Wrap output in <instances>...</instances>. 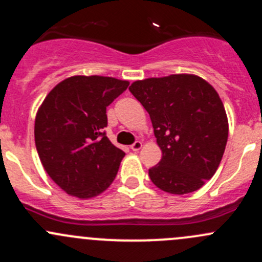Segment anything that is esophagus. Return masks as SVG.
Returning <instances> with one entry per match:
<instances>
[{
  "mask_svg": "<svg viewBox=\"0 0 262 262\" xmlns=\"http://www.w3.org/2000/svg\"><path fill=\"white\" fill-rule=\"evenodd\" d=\"M141 146H143V143H141V141H139V140H136L135 143L131 145V149H133L134 151H138V150H140Z\"/></svg>",
  "mask_w": 262,
  "mask_h": 262,
  "instance_id": "34e87169",
  "label": "esophagus"
}]
</instances>
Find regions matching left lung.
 <instances>
[{
    "label": "left lung",
    "instance_id": "8db88e82",
    "mask_svg": "<svg viewBox=\"0 0 262 262\" xmlns=\"http://www.w3.org/2000/svg\"><path fill=\"white\" fill-rule=\"evenodd\" d=\"M128 90L150 116L162 149L161 162L149 168L154 185L171 194L202 188L228 141V117L216 90L193 74L136 81Z\"/></svg>",
    "mask_w": 262,
    "mask_h": 262
}]
</instances>
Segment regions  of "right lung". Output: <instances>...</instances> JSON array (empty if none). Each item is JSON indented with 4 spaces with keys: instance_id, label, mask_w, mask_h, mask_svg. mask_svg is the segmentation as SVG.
I'll list each match as a JSON object with an SVG mask.
<instances>
[{
    "instance_id": "1",
    "label": "right lung",
    "mask_w": 262,
    "mask_h": 262,
    "mask_svg": "<svg viewBox=\"0 0 262 262\" xmlns=\"http://www.w3.org/2000/svg\"><path fill=\"white\" fill-rule=\"evenodd\" d=\"M127 87L128 82L112 77H71L56 84L38 109L34 140L39 159L71 195L91 198L116 179L124 151L106 138V106Z\"/></svg>"
}]
</instances>
